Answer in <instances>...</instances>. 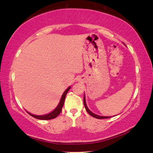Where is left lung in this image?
I'll use <instances>...</instances> for the list:
<instances>
[{"label": "left lung", "mask_w": 153, "mask_h": 153, "mask_svg": "<svg viewBox=\"0 0 153 153\" xmlns=\"http://www.w3.org/2000/svg\"><path fill=\"white\" fill-rule=\"evenodd\" d=\"M84 107L86 108V110L88 113L90 115L92 116L93 117H95L97 119H107V118H110L111 117H107V116H100V115H98L97 114H94V113H92L91 111L89 110V108H88L87 105H86V98H85V94L84 96Z\"/></svg>", "instance_id": "obj_1"}]
</instances>
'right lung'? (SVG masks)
I'll list each match as a JSON object with an SVG mask.
<instances>
[{"label":"right lung","instance_id":"1","mask_svg":"<svg viewBox=\"0 0 153 153\" xmlns=\"http://www.w3.org/2000/svg\"><path fill=\"white\" fill-rule=\"evenodd\" d=\"M70 88H71V86H69V88H67L65 90V91L63 92V95H62L61 98L60 100V102H59V105H57V107H56L55 108V109L52 111V112L46 114V115H33V114L27 112V113L30 114V115L32 116V117H34L36 119H38V120H53V119H54V118H56L61 112L62 107H63V106L64 105L65 98L66 94H67V92H68V91Z\"/></svg>","mask_w":153,"mask_h":153}]
</instances>
